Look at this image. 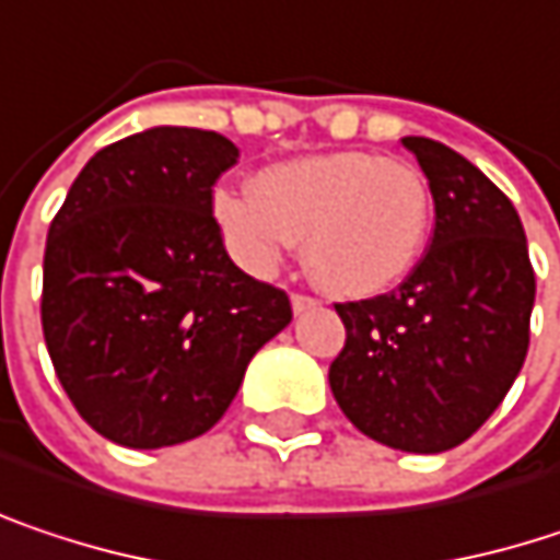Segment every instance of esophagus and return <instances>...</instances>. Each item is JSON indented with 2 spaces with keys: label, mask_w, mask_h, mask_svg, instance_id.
<instances>
[{
  "label": "esophagus",
  "mask_w": 560,
  "mask_h": 560,
  "mask_svg": "<svg viewBox=\"0 0 560 560\" xmlns=\"http://www.w3.org/2000/svg\"><path fill=\"white\" fill-rule=\"evenodd\" d=\"M320 301L317 298H311V294H294L291 298V307H294V314H304V311H311V307H317Z\"/></svg>",
  "instance_id": "1"
}]
</instances>
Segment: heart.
I'll list each match as a JSON object with an SVG mask.
<instances>
[{"label": "heart", "mask_w": 560, "mask_h": 560, "mask_svg": "<svg viewBox=\"0 0 560 560\" xmlns=\"http://www.w3.org/2000/svg\"><path fill=\"white\" fill-rule=\"evenodd\" d=\"M214 218L249 272H272L304 240L307 269L327 291L372 298L417 266L432 198L413 163L342 150L269 166L246 191H218Z\"/></svg>", "instance_id": "obj_1"}]
</instances>
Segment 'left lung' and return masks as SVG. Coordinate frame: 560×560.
Instances as JSON below:
<instances>
[{
    "instance_id": "obj_1",
    "label": "left lung",
    "mask_w": 560,
    "mask_h": 560,
    "mask_svg": "<svg viewBox=\"0 0 560 560\" xmlns=\"http://www.w3.org/2000/svg\"><path fill=\"white\" fill-rule=\"evenodd\" d=\"M404 147L430 178V246L394 291L336 304L330 387L355 430L432 455L481 430L516 382L535 272L513 201L475 163L430 137Z\"/></svg>"
}]
</instances>
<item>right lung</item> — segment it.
Masks as SVG:
<instances>
[{"instance_id":"add662e5","label":"right lung","mask_w":560,"mask_h":560,"mask_svg":"<svg viewBox=\"0 0 560 560\" xmlns=\"http://www.w3.org/2000/svg\"><path fill=\"white\" fill-rule=\"evenodd\" d=\"M228 137L153 128L98 150L50 221L40 327L79 417L128 448L208 432L249 359L291 324L288 294L224 249Z\"/></svg>"}]
</instances>
